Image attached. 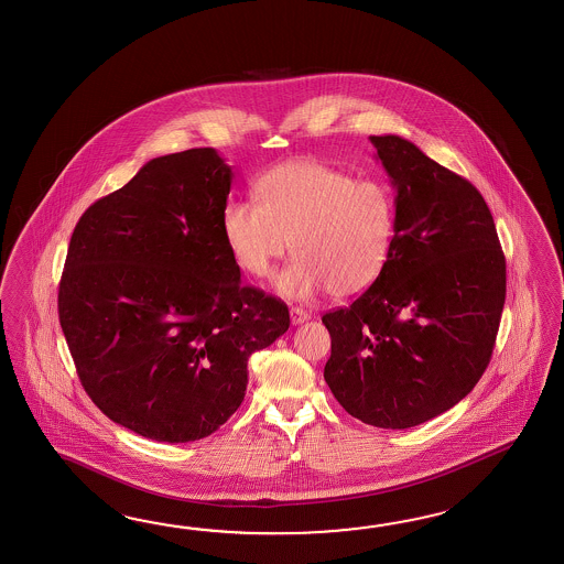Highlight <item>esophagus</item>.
Wrapping results in <instances>:
<instances>
[{"label": "esophagus", "mask_w": 564, "mask_h": 564, "mask_svg": "<svg viewBox=\"0 0 564 564\" xmlns=\"http://www.w3.org/2000/svg\"><path fill=\"white\" fill-rule=\"evenodd\" d=\"M311 318V315L306 313V311H302L299 306H292L290 308V321H292V325H302V323H306Z\"/></svg>", "instance_id": "obj_1"}]
</instances>
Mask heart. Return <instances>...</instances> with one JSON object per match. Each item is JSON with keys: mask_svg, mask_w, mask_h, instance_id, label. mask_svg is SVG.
<instances>
[{"mask_svg": "<svg viewBox=\"0 0 564 564\" xmlns=\"http://www.w3.org/2000/svg\"><path fill=\"white\" fill-rule=\"evenodd\" d=\"M258 198L224 209L225 241L243 272L263 278L292 248L299 258L274 282L289 299L323 290L354 299L380 280L398 219L388 184L355 181L351 172L299 158L265 172Z\"/></svg>", "mask_w": 564, "mask_h": 564, "instance_id": "b5f03b06", "label": "heart"}]
</instances>
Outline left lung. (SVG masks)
<instances>
[{
  "instance_id": "8db88e82",
  "label": "left lung",
  "mask_w": 564,
  "mask_h": 564,
  "mask_svg": "<svg viewBox=\"0 0 564 564\" xmlns=\"http://www.w3.org/2000/svg\"><path fill=\"white\" fill-rule=\"evenodd\" d=\"M395 188L380 280L330 311L325 381L378 429H410L458 404L484 376L506 302V258L481 193L400 135H371Z\"/></svg>"
}]
</instances>
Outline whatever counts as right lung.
Segmentation results:
<instances>
[{
    "label": "right lung",
    "instance_id": "1",
    "mask_svg": "<svg viewBox=\"0 0 564 564\" xmlns=\"http://www.w3.org/2000/svg\"><path fill=\"white\" fill-rule=\"evenodd\" d=\"M234 172L213 148L145 162L73 231L58 318L107 419L158 443L215 433L241 406L249 355L289 306L241 284L224 237Z\"/></svg>",
    "mask_w": 564,
    "mask_h": 564
}]
</instances>
